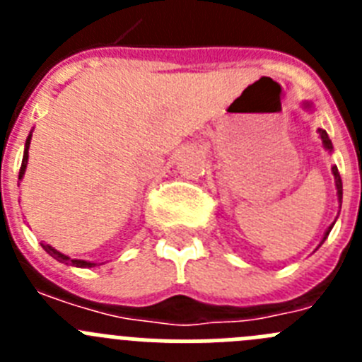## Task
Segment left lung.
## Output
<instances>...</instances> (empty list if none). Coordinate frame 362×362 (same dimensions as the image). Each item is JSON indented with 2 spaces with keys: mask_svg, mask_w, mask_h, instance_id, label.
I'll use <instances>...</instances> for the list:
<instances>
[{
  "mask_svg": "<svg viewBox=\"0 0 362 362\" xmlns=\"http://www.w3.org/2000/svg\"><path fill=\"white\" fill-rule=\"evenodd\" d=\"M317 132H319V136H321L322 145H325V148H326V150H330V152H332V148H334V146H332L330 137H328V134H326V130L317 129ZM332 172H334V177H335V187H337V196H339V201H341V199H343V181H341V175H339L337 166H334V168H332ZM330 230H332V226H330V228H328V232L325 233V238H322V241H325V239L328 238V233H330ZM322 241H321V243H322Z\"/></svg>",
  "mask_w": 362,
  "mask_h": 362,
  "instance_id": "8db88e82",
  "label": "left lung"
}]
</instances>
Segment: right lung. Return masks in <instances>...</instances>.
<instances>
[{
    "instance_id": "right-lung-1",
    "label": "right lung",
    "mask_w": 362,
    "mask_h": 362,
    "mask_svg": "<svg viewBox=\"0 0 362 362\" xmlns=\"http://www.w3.org/2000/svg\"><path fill=\"white\" fill-rule=\"evenodd\" d=\"M28 145H30V136L27 137V143H25L23 163H21V168H19V179L23 177L25 168H27V161H28ZM41 246H43L45 252H47V254H50L54 259H57V261H62V263H65V264H74V267H79V268H92V267H95V263H88V261H81V259H70L69 255H65V254H62V252L54 250L52 246H49V245H41Z\"/></svg>"
}]
</instances>
